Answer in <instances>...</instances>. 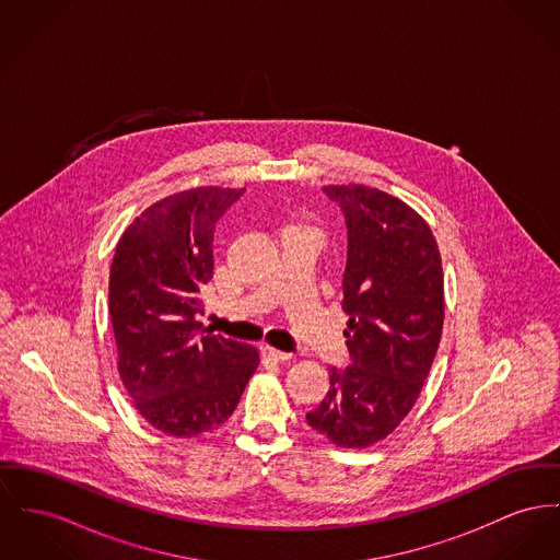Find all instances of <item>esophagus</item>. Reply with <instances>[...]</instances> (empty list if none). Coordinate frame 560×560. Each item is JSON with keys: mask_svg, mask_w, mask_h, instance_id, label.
<instances>
[{"mask_svg": "<svg viewBox=\"0 0 560 560\" xmlns=\"http://www.w3.org/2000/svg\"><path fill=\"white\" fill-rule=\"evenodd\" d=\"M264 355H266L268 360H272V362H288V360L294 358L292 353L279 351V349H275V347H264Z\"/></svg>", "mask_w": 560, "mask_h": 560, "instance_id": "obj_1", "label": "esophagus"}]
</instances>
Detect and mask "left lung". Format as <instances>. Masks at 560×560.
<instances>
[{"label":"left lung","instance_id":"left-lung-1","mask_svg":"<svg viewBox=\"0 0 560 560\" xmlns=\"http://www.w3.org/2000/svg\"><path fill=\"white\" fill-rule=\"evenodd\" d=\"M347 224L342 311L351 363L329 368V392L306 415L329 442L365 448L412 410L444 326V275L428 222L368 186H326Z\"/></svg>","mask_w":560,"mask_h":560}]
</instances>
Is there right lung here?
Here are the masks:
<instances>
[{
    "label": "right lung",
    "mask_w": 560,
    "mask_h": 560,
    "mask_svg": "<svg viewBox=\"0 0 560 560\" xmlns=\"http://www.w3.org/2000/svg\"><path fill=\"white\" fill-rule=\"evenodd\" d=\"M243 190L192 188L148 207L109 268L118 372L152 428L192 438L229 421L260 355L197 322L213 277V232Z\"/></svg>",
    "instance_id": "right-lung-1"
}]
</instances>
